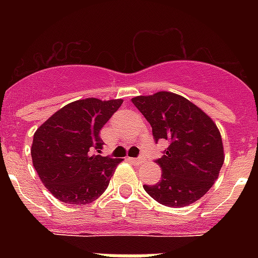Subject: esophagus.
<instances>
[{
	"mask_svg": "<svg viewBox=\"0 0 258 258\" xmlns=\"http://www.w3.org/2000/svg\"><path fill=\"white\" fill-rule=\"evenodd\" d=\"M127 159H128L130 162H133V163H135V165H141L142 162H143V159H142V158H127Z\"/></svg>",
	"mask_w": 258,
	"mask_h": 258,
	"instance_id": "obj_1",
	"label": "esophagus"
}]
</instances>
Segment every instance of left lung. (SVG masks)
<instances>
[{
	"mask_svg": "<svg viewBox=\"0 0 258 258\" xmlns=\"http://www.w3.org/2000/svg\"><path fill=\"white\" fill-rule=\"evenodd\" d=\"M153 128L155 142H166L165 155L157 159L162 178L143 184L159 204L183 208L210 190L224 165L221 134L212 117L186 97L161 91L150 96L133 97Z\"/></svg>",
	"mask_w": 258,
	"mask_h": 258,
	"instance_id": "obj_1",
	"label": "left lung"
}]
</instances>
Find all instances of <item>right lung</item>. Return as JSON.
I'll list each match as a JSON object with an SVG mask.
<instances>
[{
    "label": "right lung",
    "mask_w": 258,
    "mask_h": 258,
    "mask_svg": "<svg viewBox=\"0 0 258 258\" xmlns=\"http://www.w3.org/2000/svg\"><path fill=\"white\" fill-rule=\"evenodd\" d=\"M121 99L88 97L54 112L34 133L32 162L45 187L58 201L87 205L105 191L121 159L101 157L103 125L121 105Z\"/></svg>",
    "instance_id": "right-lung-1"
}]
</instances>
